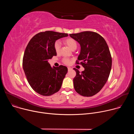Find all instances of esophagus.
<instances>
[{"label":"esophagus","instance_id":"1","mask_svg":"<svg viewBox=\"0 0 134 134\" xmlns=\"http://www.w3.org/2000/svg\"><path fill=\"white\" fill-rule=\"evenodd\" d=\"M71 69V68H70V67H68V70H70Z\"/></svg>","mask_w":134,"mask_h":134}]
</instances>
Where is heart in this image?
Here are the masks:
<instances>
[{
  "label": "heart",
  "mask_w": 134,
  "mask_h": 134,
  "mask_svg": "<svg viewBox=\"0 0 134 134\" xmlns=\"http://www.w3.org/2000/svg\"><path fill=\"white\" fill-rule=\"evenodd\" d=\"M65 43L72 50H75L76 49V48H77V42H76V40L75 39H74L73 38H72V37L67 38V39H66L65 40ZM54 48L55 51L57 53H58L60 52V49H61V43L59 41L57 40L54 42ZM63 62L64 64L67 65H69L71 63V60L68 59V58H64L63 59Z\"/></svg>",
  "instance_id": "b5f03b06"
}]
</instances>
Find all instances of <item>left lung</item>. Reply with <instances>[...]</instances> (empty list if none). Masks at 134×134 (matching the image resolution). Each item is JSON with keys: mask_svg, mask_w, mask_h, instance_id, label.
<instances>
[{"mask_svg": "<svg viewBox=\"0 0 134 134\" xmlns=\"http://www.w3.org/2000/svg\"><path fill=\"white\" fill-rule=\"evenodd\" d=\"M69 35L81 46L76 64H81L85 68L81 72L74 68L76 72L73 80L75 90L83 97L93 96L104 86L110 73L112 58L108 46L96 32L84 31Z\"/></svg>", "mask_w": 134, "mask_h": 134, "instance_id": "1", "label": "left lung"}]
</instances>
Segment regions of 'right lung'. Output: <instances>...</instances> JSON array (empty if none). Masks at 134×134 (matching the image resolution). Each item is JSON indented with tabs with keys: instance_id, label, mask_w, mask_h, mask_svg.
Listing matches in <instances>:
<instances>
[{
	"instance_id": "right-lung-1",
	"label": "right lung",
	"mask_w": 134,
	"mask_h": 134,
	"mask_svg": "<svg viewBox=\"0 0 134 134\" xmlns=\"http://www.w3.org/2000/svg\"><path fill=\"white\" fill-rule=\"evenodd\" d=\"M68 34L47 31L35 35L29 42L23 56V68L27 80L36 93L43 96L58 92L68 69L60 65L52 68L48 59L57 55L54 48L56 40Z\"/></svg>"
}]
</instances>
